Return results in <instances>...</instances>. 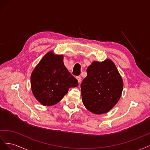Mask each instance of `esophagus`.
I'll return each mask as SVG.
<instances>
[{
	"label": "esophagus",
	"mask_w": 150,
	"mask_h": 150,
	"mask_svg": "<svg viewBox=\"0 0 150 150\" xmlns=\"http://www.w3.org/2000/svg\"><path fill=\"white\" fill-rule=\"evenodd\" d=\"M76 79L78 80L79 83H80L81 80H82V78H81V76H76Z\"/></svg>",
	"instance_id": "1"
}]
</instances>
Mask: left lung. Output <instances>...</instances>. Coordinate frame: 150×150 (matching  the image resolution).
I'll return each instance as SVG.
<instances>
[{"mask_svg":"<svg viewBox=\"0 0 150 150\" xmlns=\"http://www.w3.org/2000/svg\"><path fill=\"white\" fill-rule=\"evenodd\" d=\"M87 73L80 85L83 105L96 114L109 112L120 99L123 88L116 67L110 59L93 62Z\"/></svg>","mask_w":150,"mask_h":150,"instance_id":"8db88e82","label":"left lung"}]
</instances>
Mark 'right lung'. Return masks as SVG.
I'll return each instance as SVG.
<instances>
[{"label":"right lung","mask_w":150,"mask_h":150,"mask_svg":"<svg viewBox=\"0 0 150 150\" xmlns=\"http://www.w3.org/2000/svg\"><path fill=\"white\" fill-rule=\"evenodd\" d=\"M63 55L49 52L42 58L31 76L33 93L43 105L57 104L70 87H77L78 80L68 71Z\"/></svg>","instance_id":"add662e5"}]
</instances>
